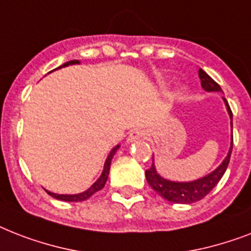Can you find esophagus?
Listing matches in <instances>:
<instances>
[{
	"instance_id": "1",
	"label": "esophagus",
	"mask_w": 251,
	"mask_h": 251,
	"mask_svg": "<svg viewBox=\"0 0 251 251\" xmlns=\"http://www.w3.org/2000/svg\"><path fill=\"white\" fill-rule=\"evenodd\" d=\"M142 138H145V131H142V130H133V131L130 133L129 138H127V142L139 141Z\"/></svg>"
}]
</instances>
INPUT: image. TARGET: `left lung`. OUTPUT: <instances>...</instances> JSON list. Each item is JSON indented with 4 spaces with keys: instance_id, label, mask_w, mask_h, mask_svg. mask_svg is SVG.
<instances>
[{
    "instance_id": "obj_1",
    "label": "left lung",
    "mask_w": 251,
    "mask_h": 251,
    "mask_svg": "<svg viewBox=\"0 0 251 251\" xmlns=\"http://www.w3.org/2000/svg\"><path fill=\"white\" fill-rule=\"evenodd\" d=\"M199 79H201V86L203 87V90H206L207 92H223L222 87L219 86L212 78H211L206 72H203L202 69H199ZM224 102H226V110L230 117V127H232V110L229 108V104L226 99L223 98ZM232 149H233V135L230 139V147L228 151V155L223 160V163L219 165L214 172H211L210 175L204 176L202 178L195 179V181H189V182H176V181H169V179L163 178L159 173L156 172V168L153 164L150 169L146 171V178L147 182L153 190L156 191L157 194L163 197L164 199L169 201L172 203H182V204H189V203L198 202L201 199H203L212 189H214L218 182L222 179L226 171V167L229 164L230 153H232ZM153 160V159H152Z\"/></svg>"
}]
</instances>
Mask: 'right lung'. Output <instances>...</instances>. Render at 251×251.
Wrapping results in <instances>:
<instances>
[{
	"instance_id": "add662e5",
	"label": "right lung",
	"mask_w": 251,
	"mask_h": 251,
	"mask_svg": "<svg viewBox=\"0 0 251 251\" xmlns=\"http://www.w3.org/2000/svg\"><path fill=\"white\" fill-rule=\"evenodd\" d=\"M79 64V61L78 60H73V61H69V62H65L64 65H61L60 68L57 69H61V68H65V66H69V65H76ZM118 147L120 146H116L114 149H112V151L109 152V155H108V157H106L105 160V164H104V169H102V173L101 176L99 177L98 181L92 185V186L90 187V189H87L86 191H83V193H79V194H56V193H50V191L47 190V193H48L50 197H53V198L56 199H60V201H65V202H82V201H86V199H88L91 197V195H94L96 191L101 190L102 187H104V185H105L106 179H108V175H109V169H110V161H112V159H113L114 153H116V151L118 150Z\"/></svg>"
}]
</instances>
